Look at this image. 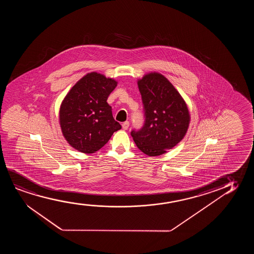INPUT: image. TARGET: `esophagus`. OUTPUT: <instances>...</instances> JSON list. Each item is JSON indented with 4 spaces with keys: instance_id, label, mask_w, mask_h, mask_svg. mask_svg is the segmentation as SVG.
I'll list each match as a JSON object with an SVG mask.
<instances>
[{
    "instance_id": "1",
    "label": "esophagus",
    "mask_w": 254,
    "mask_h": 254,
    "mask_svg": "<svg viewBox=\"0 0 254 254\" xmlns=\"http://www.w3.org/2000/svg\"><path fill=\"white\" fill-rule=\"evenodd\" d=\"M129 127V122H125L123 124H122V128L124 129V130H127V129Z\"/></svg>"
}]
</instances>
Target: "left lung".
<instances>
[{
  "label": "left lung",
  "instance_id": "obj_1",
  "mask_svg": "<svg viewBox=\"0 0 254 254\" xmlns=\"http://www.w3.org/2000/svg\"><path fill=\"white\" fill-rule=\"evenodd\" d=\"M145 108V125L132 131L142 153L159 156L167 153L187 134L191 116L188 105L174 85L158 72L147 73L137 81Z\"/></svg>",
  "mask_w": 254,
  "mask_h": 254
}]
</instances>
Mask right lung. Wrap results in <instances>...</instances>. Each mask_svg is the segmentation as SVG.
I'll use <instances>...</instances> for the list:
<instances>
[{"instance_id": "right-lung-1", "label": "right lung", "mask_w": 254, "mask_h": 254, "mask_svg": "<svg viewBox=\"0 0 254 254\" xmlns=\"http://www.w3.org/2000/svg\"><path fill=\"white\" fill-rule=\"evenodd\" d=\"M118 81L91 72L73 85L62 101L59 123L67 143L80 153L90 154L104 146L122 128L107 102Z\"/></svg>"}]
</instances>
